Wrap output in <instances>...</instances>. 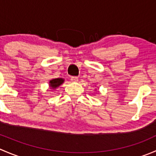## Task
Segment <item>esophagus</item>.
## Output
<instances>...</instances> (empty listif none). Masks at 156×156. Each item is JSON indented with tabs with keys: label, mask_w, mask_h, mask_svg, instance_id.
Here are the masks:
<instances>
[{
	"label": "esophagus",
	"mask_w": 156,
	"mask_h": 156,
	"mask_svg": "<svg viewBox=\"0 0 156 156\" xmlns=\"http://www.w3.org/2000/svg\"><path fill=\"white\" fill-rule=\"evenodd\" d=\"M71 81H72V82H77V81H78V78L76 76H72V78H71Z\"/></svg>",
	"instance_id": "1"
}]
</instances>
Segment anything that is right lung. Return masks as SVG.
Masks as SVG:
<instances>
[{
	"instance_id": "obj_1",
	"label": "right lung",
	"mask_w": 156,
	"mask_h": 156,
	"mask_svg": "<svg viewBox=\"0 0 156 156\" xmlns=\"http://www.w3.org/2000/svg\"><path fill=\"white\" fill-rule=\"evenodd\" d=\"M64 82V80L62 78H55V79L51 80L50 81V86L51 88H56L59 87L60 84Z\"/></svg>"
}]
</instances>
